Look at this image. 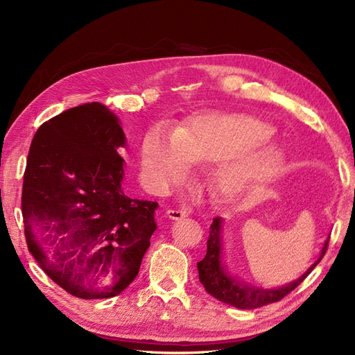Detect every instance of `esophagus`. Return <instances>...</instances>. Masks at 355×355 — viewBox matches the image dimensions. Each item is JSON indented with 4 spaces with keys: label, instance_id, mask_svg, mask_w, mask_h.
<instances>
[{
    "label": "esophagus",
    "instance_id": "1",
    "mask_svg": "<svg viewBox=\"0 0 355 355\" xmlns=\"http://www.w3.org/2000/svg\"><path fill=\"white\" fill-rule=\"evenodd\" d=\"M187 215L189 214L186 211H178V209H168L166 211V216L173 220H180L182 218H186Z\"/></svg>",
    "mask_w": 355,
    "mask_h": 355
}]
</instances>
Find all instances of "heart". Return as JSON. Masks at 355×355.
Returning <instances> with one entry per match:
<instances>
[{
	"mask_svg": "<svg viewBox=\"0 0 355 355\" xmlns=\"http://www.w3.org/2000/svg\"><path fill=\"white\" fill-rule=\"evenodd\" d=\"M275 130L247 114L203 112L177 130L157 125L141 143L144 174L157 187L184 180L194 161L215 165L211 184L228 205H248L285 169V156L270 146Z\"/></svg>",
	"mask_w": 355,
	"mask_h": 355,
	"instance_id": "obj_1",
	"label": "heart"
}]
</instances>
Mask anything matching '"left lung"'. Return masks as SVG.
<instances>
[{"instance_id":"8db88e82","label":"left lung","mask_w":355,"mask_h":355,"mask_svg":"<svg viewBox=\"0 0 355 355\" xmlns=\"http://www.w3.org/2000/svg\"><path fill=\"white\" fill-rule=\"evenodd\" d=\"M327 243H329V235L320 248L319 257L297 279L282 286L265 288L257 284H248L230 270L227 260L224 259V219L215 218L207 240V253L205 259L198 263L199 279L205 290L222 303L244 310L259 309L261 306L277 303L286 294L295 290L309 277V273L319 265L327 250Z\"/></svg>"}]
</instances>
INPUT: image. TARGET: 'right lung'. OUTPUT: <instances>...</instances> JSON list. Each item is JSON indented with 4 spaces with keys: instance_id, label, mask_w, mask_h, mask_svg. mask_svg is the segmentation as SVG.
I'll return each instance as SVG.
<instances>
[{
    "instance_id": "right-lung-1",
    "label": "right lung",
    "mask_w": 355,
    "mask_h": 355,
    "mask_svg": "<svg viewBox=\"0 0 355 355\" xmlns=\"http://www.w3.org/2000/svg\"><path fill=\"white\" fill-rule=\"evenodd\" d=\"M121 121L101 102L37 128L26 164L21 214L29 252L48 277L83 300L121 294L156 230V202L124 190Z\"/></svg>"
}]
</instances>
